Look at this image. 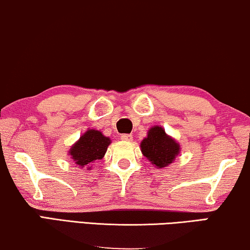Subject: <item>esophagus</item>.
<instances>
[{
    "instance_id": "esophagus-1",
    "label": "esophagus",
    "mask_w": 250,
    "mask_h": 250,
    "mask_svg": "<svg viewBox=\"0 0 250 250\" xmlns=\"http://www.w3.org/2000/svg\"><path fill=\"white\" fill-rule=\"evenodd\" d=\"M122 141H125V142H132L133 141V136L131 135V134H123V135L121 136Z\"/></svg>"
}]
</instances>
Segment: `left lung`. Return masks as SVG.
<instances>
[{"label": "left lung", "instance_id": "1", "mask_svg": "<svg viewBox=\"0 0 250 250\" xmlns=\"http://www.w3.org/2000/svg\"><path fill=\"white\" fill-rule=\"evenodd\" d=\"M140 146L144 157L159 169L171 165L180 153V144L159 125L152 126L147 131Z\"/></svg>", "mask_w": 250, "mask_h": 250}]
</instances>
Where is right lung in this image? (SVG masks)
Here are the masks:
<instances>
[{"instance_id": "obj_1", "label": "right lung", "mask_w": 250, "mask_h": 250, "mask_svg": "<svg viewBox=\"0 0 250 250\" xmlns=\"http://www.w3.org/2000/svg\"><path fill=\"white\" fill-rule=\"evenodd\" d=\"M110 143L111 140L108 136H104L103 132L89 128L71 146L67 154L73 160L77 168L91 169L93 162L101 160L104 157Z\"/></svg>"}]
</instances>
